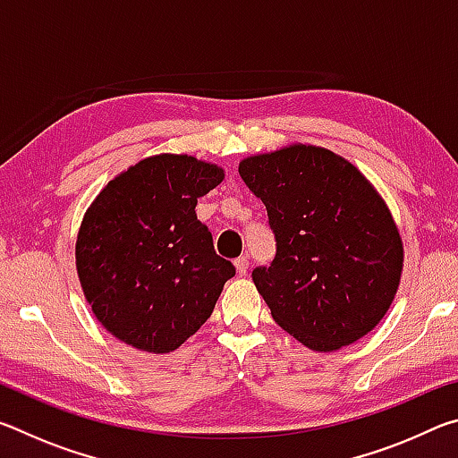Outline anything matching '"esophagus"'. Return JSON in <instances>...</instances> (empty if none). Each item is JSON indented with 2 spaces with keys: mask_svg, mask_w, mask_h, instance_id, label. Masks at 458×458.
Wrapping results in <instances>:
<instances>
[{
  "mask_svg": "<svg viewBox=\"0 0 458 458\" xmlns=\"http://www.w3.org/2000/svg\"><path fill=\"white\" fill-rule=\"evenodd\" d=\"M234 267H236V273L238 276H244L248 273V259L246 257H240L234 260Z\"/></svg>",
  "mask_w": 458,
  "mask_h": 458,
  "instance_id": "esophagus-1",
  "label": "esophagus"
}]
</instances>
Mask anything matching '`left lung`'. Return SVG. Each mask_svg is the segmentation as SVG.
Listing matches in <instances>:
<instances>
[{
	"instance_id": "8db88e82",
	"label": "left lung",
	"mask_w": 458,
	"mask_h": 458,
	"mask_svg": "<svg viewBox=\"0 0 458 458\" xmlns=\"http://www.w3.org/2000/svg\"><path fill=\"white\" fill-rule=\"evenodd\" d=\"M238 174L262 199L276 257L252 270L273 319L313 352L376 327L396 297L404 246L392 212L358 167L325 147L250 155Z\"/></svg>"
}]
</instances>
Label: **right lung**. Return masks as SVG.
I'll use <instances>...</instances> for the list:
<instances>
[{"mask_svg":"<svg viewBox=\"0 0 458 458\" xmlns=\"http://www.w3.org/2000/svg\"><path fill=\"white\" fill-rule=\"evenodd\" d=\"M222 180V167L191 155H151L113 177L84 214L82 293L123 344L169 353L212 315L236 270L216 254L196 204Z\"/></svg>","mask_w":458,"mask_h":458,"instance_id":"obj_1","label":"right lung"}]
</instances>
